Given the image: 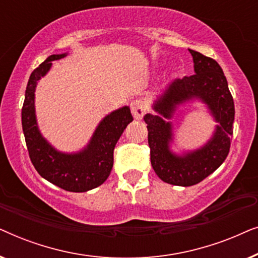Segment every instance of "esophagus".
I'll return each mask as SVG.
<instances>
[{
  "label": "esophagus",
  "instance_id": "1",
  "mask_svg": "<svg viewBox=\"0 0 258 258\" xmlns=\"http://www.w3.org/2000/svg\"><path fill=\"white\" fill-rule=\"evenodd\" d=\"M130 108H132L133 116L136 119H141L147 112V105L142 100H134L130 103Z\"/></svg>",
  "mask_w": 258,
  "mask_h": 258
}]
</instances>
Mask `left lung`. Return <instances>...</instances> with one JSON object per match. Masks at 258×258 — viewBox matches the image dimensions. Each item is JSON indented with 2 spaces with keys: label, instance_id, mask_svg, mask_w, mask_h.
I'll list each match as a JSON object with an SVG mask.
<instances>
[{
  "label": "left lung",
  "instance_id": "1",
  "mask_svg": "<svg viewBox=\"0 0 258 258\" xmlns=\"http://www.w3.org/2000/svg\"><path fill=\"white\" fill-rule=\"evenodd\" d=\"M195 74L172 82L154 109L165 118H170L175 108L183 102L200 98L209 108L218 123L213 139L201 149L177 156L169 150L172 140L171 124L161 116L147 114L150 161L162 181L172 185L190 186L202 182L216 170L230 150V136L235 118V105L223 70L214 58L189 49Z\"/></svg>",
  "mask_w": 258,
  "mask_h": 258
}]
</instances>
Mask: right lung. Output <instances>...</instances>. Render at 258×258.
Returning <instances> with one entry per match:
<instances>
[{"label": "right lung", "mask_w": 258, "mask_h": 258, "mask_svg": "<svg viewBox=\"0 0 258 258\" xmlns=\"http://www.w3.org/2000/svg\"><path fill=\"white\" fill-rule=\"evenodd\" d=\"M64 56H49L31 73L22 107V128L30 161L38 174L67 191L84 192L101 185L109 177L114 164L115 146L133 121V116L128 107L112 111L98 124L86 149L77 154L55 150L38 132L34 93L37 81L50 69L51 61Z\"/></svg>", "instance_id": "add662e5"}]
</instances>
